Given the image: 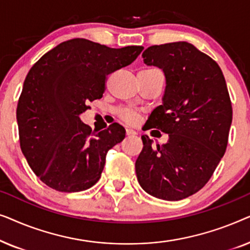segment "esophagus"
<instances>
[{
	"label": "esophagus",
	"instance_id": "1",
	"mask_svg": "<svg viewBox=\"0 0 250 250\" xmlns=\"http://www.w3.org/2000/svg\"><path fill=\"white\" fill-rule=\"evenodd\" d=\"M135 134H136V132L134 131V129H132V128H126V135L131 136V135H135Z\"/></svg>",
	"mask_w": 250,
	"mask_h": 250
}]
</instances>
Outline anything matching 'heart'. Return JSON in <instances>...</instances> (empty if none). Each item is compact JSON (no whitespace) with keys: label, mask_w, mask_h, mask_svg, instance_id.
<instances>
[{"label":"heart","mask_w":250,"mask_h":250,"mask_svg":"<svg viewBox=\"0 0 250 250\" xmlns=\"http://www.w3.org/2000/svg\"><path fill=\"white\" fill-rule=\"evenodd\" d=\"M118 115L123 121L128 123V124H134V123L139 121V115L136 114L133 109H129V108L121 109V110L118 111Z\"/></svg>","instance_id":"1"}]
</instances>
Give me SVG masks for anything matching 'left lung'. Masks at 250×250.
I'll return each mask as SVG.
<instances>
[{
	"instance_id": "left-lung-1",
	"label": "left lung",
	"mask_w": 250,
	"mask_h": 250,
	"mask_svg": "<svg viewBox=\"0 0 250 250\" xmlns=\"http://www.w3.org/2000/svg\"><path fill=\"white\" fill-rule=\"evenodd\" d=\"M166 78L163 104L148 118L149 128L168 134L165 145L142 135L135 162L142 189L159 199L192 196L213 175L228 146L232 123L230 95L221 68L188 42L152 45L142 53Z\"/></svg>"
}]
</instances>
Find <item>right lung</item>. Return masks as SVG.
Instances as JSON below:
<instances>
[{"label":"right lung","mask_w":250,"mask_h":250,"mask_svg":"<svg viewBox=\"0 0 250 250\" xmlns=\"http://www.w3.org/2000/svg\"><path fill=\"white\" fill-rule=\"evenodd\" d=\"M143 46L112 49L85 39L60 43L27 74L17 107L20 148L43 183L61 192L90 189L105 156L125 138L117 123L101 132L81 121L101 99L108 76L134 61Z\"/></svg>","instance_id":"obj_1"}]
</instances>
